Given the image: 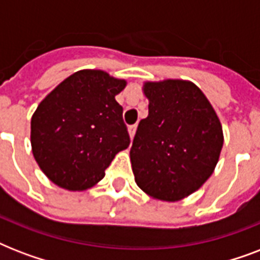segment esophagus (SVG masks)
Returning <instances> with one entry per match:
<instances>
[{"label": "esophagus", "mask_w": 260, "mask_h": 260, "mask_svg": "<svg viewBox=\"0 0 260 260\" xmlns=\"http://www.w3.org/2000/svg\"><path fill=\"white\" fill-rule=\"evenodd\" d=\"M135 132H136V125H129V126H128V134H129L131 140H132V139H134Z\"/></svg>", "instance_id": "34e87169"}]
</instances>
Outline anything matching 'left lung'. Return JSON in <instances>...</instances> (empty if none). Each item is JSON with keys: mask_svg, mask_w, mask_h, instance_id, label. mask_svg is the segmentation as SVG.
<instances>
[{"mask_svg": "<svg viewBox=\"0 0 260 260\" xmlns=\"http://www.w3.org/2000/svg\"><path fill=\"white\" fill-rule=\"evenodd\" d=\"M148 116L131 147L135 181L160 201H179L212 175L224 136L213 106L193 82H146Z\"/></svg>", "mask_w": 260, "mask_h": 260, "instance_id": "8db88e82", "label": "left lung"}]
</instances>
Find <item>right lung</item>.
<instances>
[{"mask_svg":"<svg viewBox=\"0 0 260 260\" xmlns=\"http://www.w3.org/2000/svg\"><path fill=\"white\" fill-rule=\"evenodd\" d=\"M124 79L81 70L59 83L30 120L32 152L42 171L67 190H86L105 177L129 135L116 95Z\"/></svg>","mask_w":260,"mask_h":260,"instance_id":"obj_1","label":"right lung"}]
</instances>
